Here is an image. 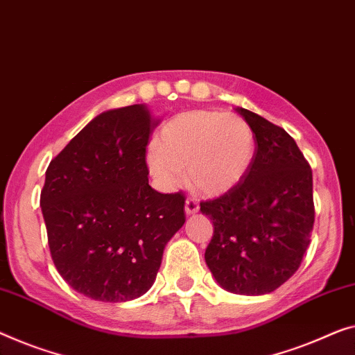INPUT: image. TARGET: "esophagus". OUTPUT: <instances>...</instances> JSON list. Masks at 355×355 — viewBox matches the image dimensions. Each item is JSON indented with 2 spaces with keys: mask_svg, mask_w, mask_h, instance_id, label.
Returning <instances> with one entry per match:
<instances>
[{
  "mask_svg": "<svg viewBox=\"0 0 355 355\" xmlns=\"http://www.w3.org/2000/svg\"><path fill=\"white\" fill-rule=\"evenodd\" d=\"M198 210H199L198 200H196L194 198H188L187 202H184V211H187L188 215H191V214H196Z\"/></svg>",
  "mask_w": 355,
  "mask_h": 355,
  "instance_id": "esophagus-1",
  "label": "esophagus"
}]
</instances>
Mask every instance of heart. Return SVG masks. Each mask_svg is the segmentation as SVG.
<instances>
[{
	"mask_svg": "<svg viewBox=\"0 0 355 355\" xmlns=\"http://www.w3.org/2000/svg\"><path fill=\"white\" fill-rule=\"evenodd\" d=\"M255 155V135L234 113L183 111L162 127L157 146L148 153V166L166 188L189 178L198 191L223 194L247 175Z\"/></svg>",
	"mask_w": 355,
	"mask_h": 355,
	"instance_id": "1",
	"label": "heart"
}]
</instances>
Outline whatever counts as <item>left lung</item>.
I'll use <instances>...</instances> for the list:
<instances>
[{"mask_svg":"<svg viewBox=\"0 0 355 355\" xmlns=\"http://www.w3.org/2000/svg\"><path fill=\"white\" fill-rule=\"evenodd\" d=\"M255 135L247 175L202 200L214 223L205 263L237 295L271 293L298 271L314 226L313 171L295 140L260 114L237 108Z\"/></svg>","mask_w":355,"mask_h":355,"instance_id":"obj_1","label":"left lung"}]
</instances>
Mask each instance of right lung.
<instances>
[{
  "instance_id": "1",
  "label": "right lung",
  "mask_w": 355,
  "mask_h": 355,
  "mask_svg": "<svg viewBox=\"0 0 355 355\" xmlns=\"http://www.w3.org/2000/svg\"><path fill=\"white\" fill-rule=\"evenodd\" d=\"M156 125L141 103L105 111L46 171L40 202L52 261L92 300L144 295L187 220L182 191L162 194L148 184L146 146Z\"/></svg>"
}]
</instances>
